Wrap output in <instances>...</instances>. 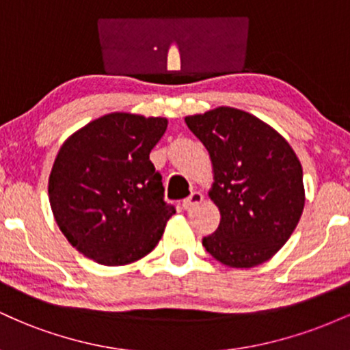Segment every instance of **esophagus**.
Listing matches in <instances>:
<instances>
[{
	"mask_svg": "<svg viewBox=\"0 0 350 350\" xmlns=\"http://www.w3.org/2000/svg\"><path fill=\"white\" fill-rule=\"evenodd\" d=\"M202 200H204V196L200 194V192H198V191L192 192V194L189 196L187 199L183 200V208H184V211H191V208H194L196 206H199V204L202 202Z\"/></svg>",
	"mask_w": 350,
	"mask_h": 350,
	"instance_id": "obj_1",
	"label": "esophagus"
}]
</instances>
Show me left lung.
<instances>
[{
    "label": "left lung",
    "mask_w": 350,
    "mask_h": 350,
    "mask_svg": "<svg viewBox=\"0 0 350 350\" xmlns=\"http://www.w3.org/2000/svg\"><path fill=\"white\" fill-rule=\"evenodd\" d=\"M211 154L220 211L214 234L202 245L220 263L252 268L286 243L304 207L303 170L286 139L247 111L220 107L186 116Z\"/></svg>",
    "instance_id": "obj_1"
}]
</instances>
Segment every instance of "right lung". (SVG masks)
<instances>
[{
  "label": "right lung",
  "mask_w": 350,
  "mask_h": 350,
  "mask_svg": "<svg viewBox=\"0 0 350 350\" xmlns=\"http://www.w3.org/2000/svg\"><path fill=\"white\" fill-rule=\"evenodd\" d=\"M166 118L110 113L62 144L49 176L55 222L72 247L107 267L143 258L176 208L150 152Z\"/></svg>",
  "instance_id": "obj_1"
}]
</instances>
